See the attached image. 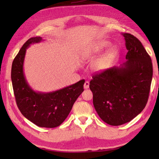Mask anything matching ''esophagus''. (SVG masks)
Masks as SVG:
<instances>
[{
    "label": "esophagus",
    "instance_id": "1",
    "mask_svg": "<svg viewBox=\"0 0 159 159\" xmlns=\"http://www.w3.org/2000/svg\"><path fill=\"white\" fill-rule=\"evenodd\" d=\"M89 85H90L89 82L85 81V83H84V88H85V89H88V88H89Z\"/></svg>",
    "mask_w": 159,
    "mask_h": 159
}]
</instances>
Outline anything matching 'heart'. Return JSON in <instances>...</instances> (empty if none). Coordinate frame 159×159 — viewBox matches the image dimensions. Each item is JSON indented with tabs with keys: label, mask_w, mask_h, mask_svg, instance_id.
<instances>
[{
	"label": "heart",
	"mask_w": 159,
	"mask_h": 159,
	"mask_svg": "<svg viewBox=\"0 0 159 159\" xmlns=\"http://www.w3.org/2000/svg\"><path fill=\"white\" fill-rule=\"evenodd\" d=\"M111 44V43L107 41H99L94 43L91 48V52L93 54L99 53ZM119 52V48L116 45L111 47L107 52L96 60L93 64V69L96 71H100V70L106 69L108 67L112 61L114 60Z\"/></svg>",
	"instance_id": "1"
}]
</instances>
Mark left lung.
<instances>
[{"label":"left lung","mask_w":159,"mask_h":159,"mask_svg":"<svg viewBox=\"0 0 159 159\" xmlns=\"http://www.w3.org/2000/svg\"><path fill=\"white\" fill-rule=\"evenodd\" d=\"M123 36L127 60L94 74L90 82L97 113L114 126L130 122L144 109L153 76L152 60L142 43L132 34Z\"/></svg>","instance_id":"obj_1"}]
</instances>
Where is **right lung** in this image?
Returning <instances> with one entry per match:
<instances>
[{
    "label": "right lung",
    "instance_id": "1",
    "mask_svg": "<svg viewBox=\"0 0 159 159\" xmlns=\"http://www.w3.org/2000/svg\"><path fill=\"white\" fill-rule=\"evenodd\" d=\"M41 41V37H33L23 45L12 61L11 79L16 103L24 116L39 127L52 128L61 125L68 116L84 90L85 80L48 93L32 90L24 74V60L26 48Z\"/></svg>",
    "mask_w": 159,
    "mask_h": 159
}]
</instances>
